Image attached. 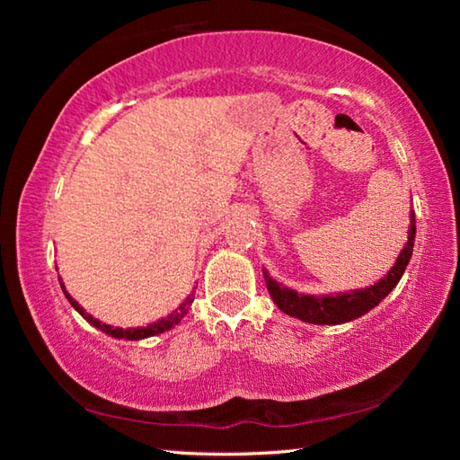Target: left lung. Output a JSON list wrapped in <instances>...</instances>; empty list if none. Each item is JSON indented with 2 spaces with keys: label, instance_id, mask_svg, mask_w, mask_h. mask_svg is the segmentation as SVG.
<instances>
[{
  "label": "left lung",
  "instance_id": "1",
  "mask_svg": "<svg viewBox=\"0 0 460 460\" xmlns=\"http://www.w3.org/2000/svg\"><path fill=\"white\" fill-rule=\"evenodd\" d=\"M416 237V219L414 211H410V227H408V241L398 255V260L387 274L373 286L361 288V290L351 292H332V294H300L292 288L284 286L282 282L271 278L268 270H263L266 278L268 292L276 306L286 313L288 316L298 318L302 323L310 324H342L355 321L363 314H367L371 308H376L385 296L398 286L400 278L406 271L408 261L411 258V249H414Z\"/></svg>",
  "mask_w": 460,
  "mask_h": 460
}]
</instances>
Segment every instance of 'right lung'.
I'll use <instances>...</instances> for the list:
<instances>
[{
  "instance_id": "right-lung-1",
  "label": "right lung",
  "mask_w": 460,
  "mask_h": 460,
  "mask_svg": "<svg viewBox=\"0 0 460 460\" xmlns=\"http://www.w3.org/2000/svg\"><path fill=\"white\" fill-rule=\"evenodd\" d=\"M58 284H60V288H62V292H65L66 300L71 302V306L84 318V321L95 326V329L103 331L105 334H109V337H113V339H126V341H139V339L155 337V334H162V332H166V331H170V329H174V326H176L178 323H181L182 318L186 316V313H189V308H190L192 300H194V290H192V294H189V296H186V298L182 300L181 306H178L176 310H172V313H170L168 316L160 318V321L150 323L147 326H136V329H121V326L105 324V323H101L99 318L91 316V314L87 313V310H84V308L79 305V302H76V300L73 298V296L66 292V286H65V282H62V278H58Z\"/></svg>"
}]
</instances>
